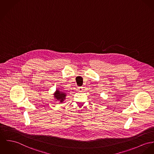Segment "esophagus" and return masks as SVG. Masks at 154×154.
Segmentation results:
<instances>
[{
	"label": "esophagus",
	"mask_w": 154,
	"mask_h": 154,
	"mask_svg": "<svg viewBox=\"0 0 154 154\" xmlns=\"http://www.w3.org/2000/svg\"><path fill=\"white\" fill-rule=\"evenodd\" d=\"M83 87H79L78 88V90H79V91H83Z\"/></svg>",
	"instance_id": "1"
}]
</instances>
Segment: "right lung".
Segmentation results:
<instances>
[{"label": "right lung", "mask_w": 154, "mask_h": 154, "mask_svg": "<svg viewBox=\"0 0 154 154\" xmlns=\"http://www.w3.org/2000/svg\"><path fill=\"white\" fill-rule=\"evenodd\" d=\"M54 98L56 99V101H59L60 103H63V101L66 99V94L63 93L58 90H56L55 93L54 94Z\"/></svg>", "instance_id": "1"}]
</instances>
